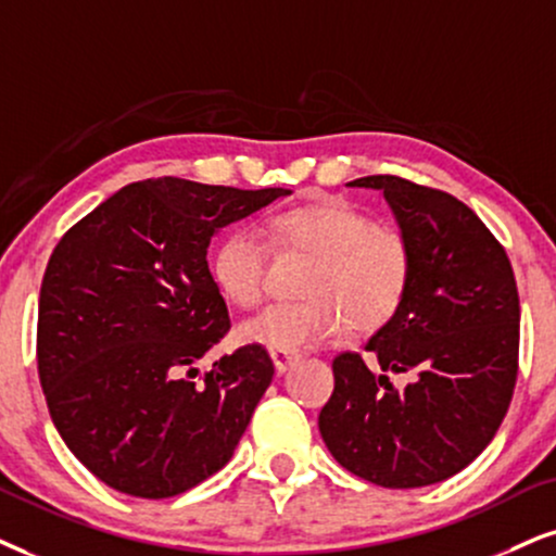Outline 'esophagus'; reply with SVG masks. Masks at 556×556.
<instances>
[{
  "label": "esophagus",
  "instance_id": "1",
  "mask_svg": "<svg viewBox=\"0 0 556 556\" xmlns=\"http://www.w3.org/2000/svg\"><path fill=\"white\" fill-rule=\"evenodd\" d=\"M269 354H271L274 369H277L279 375H285L287 369H292L294 364L300 362V354H294V351H279V349H274V351H269Z\"/></svg>",
  "mask_w": 556,
  "mask_h": 556
}]
</instances>
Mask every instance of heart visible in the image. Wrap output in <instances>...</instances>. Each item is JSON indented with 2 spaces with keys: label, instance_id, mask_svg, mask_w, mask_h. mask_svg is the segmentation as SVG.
<instances>
[{
  "label": "heart",
  "instance_id": "obj_1",
  "mask_svg": "<svg viewBox=\"0 0 556 556\" xmlns=\"http://www.w3.org/2000/svg\"><path fill=\"white\" fill-rule=\"evenodd\" d=\"M271 233L287 249L318 258L302 302L266 307L241 326L245 343L300 351L339 336L343 328L377 330L395 318L413 277V254L405 236L377 226L367 213L343 200H320L285 210ZM266 245L249 226H236L210 251V277L238 307L264 298Z\"/></svg>",
  "mask_w": 556,
  "mask_h": 556
}]
</instances>
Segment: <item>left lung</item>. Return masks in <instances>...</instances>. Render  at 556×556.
I'll use <instances>...</instances> for the list:
<instances>
[{
  "label": "left lung",
  "instance_id": "obj_1",
  "mask_svg": "<svg viewBox=\"0 0 556 556\" xmlns=\"http://www.w3.org/2000/svg\"><path fill=\"white\" fill-rule=\"evenodd\" d=\"M413 254L407 294L359 354L333 359L336 388L318 428L341 467L382 488H424L462 472L503 424L518 375L516 277L508 254L456 197L377 174ZM388 370H413L405 391Z\"/></svg>",
  "mask_w": 556,
  "mask_h": 556
}]
</instances>
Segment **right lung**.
Here are the masks:
<instances>
[{"label":"right lung","instance_id":"obj_1","mask_svg":"<svg viewBox=\"0 0 556 556\" xmlns=\"http://www.w3.org/2000/svg\"><path fill=\"white\" fill-rule=\"evenodd\" d=\"M285 194L136 181L53 249L38 307L40 384L61 439L112 490L172 497L233 456L274 364L251 343L192 379L230 328L207 245Z\"/></svg>","mask_w":556,"mask_h":556}]
</instances>
